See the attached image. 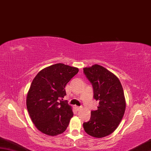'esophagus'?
<instances>
[{
    "instance_id": "1",
    "label": "esophagus",
    "mask_w": 151,
    "mask_h": 151,
    "mask_svg": "<svg viewBox=\"0 0 151 151\" xmlns=\"http://www.w3.org/2000/svg\"><path fill=\"white\" fill-rule=\"evenodd\" d=\"M82 108H83L82 106H76V109L78 111H79L82 109Z\"/></svg>"
}]
</instances>
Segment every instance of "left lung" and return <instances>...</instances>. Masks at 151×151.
<instances>
[{"mask_svg": "<svg viewBox=\"0 0 151 151\" xmlns=\"http://www.w3.org/2000/svg\"><path fill=\"white\" fill-rule=\"evenodd\" d=\"M83 72L93 85L94 99L99 101L97 109L91 112L90 120L83 123L84 130L94 137H106L114 132L124 115L123 87L117 77L100 65L84 68Z\"/></svg>", "mask_w": 151, "mask_h": 151, "instance_id": "1", "label": "left lung"}]
</instances>
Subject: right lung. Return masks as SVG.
<instances>
[{"label": "right lung", "instance_id": "right-lung-1", "mask_svg": "<svg viewBox=\"0 0 151 151\" xmlns=\"http://www.w3.org/2000/svg\"><path fill=\"white\" fill-rule=\"evenodd\" d=\"M79 72L62 63L42 69L33 79L26 100L27 109L37 129L47 135L61 134L73 117L72 106L63 100L65 87Z\"/></svg>", "mask_w": 151, "mask_h": 151}]
</instances>
